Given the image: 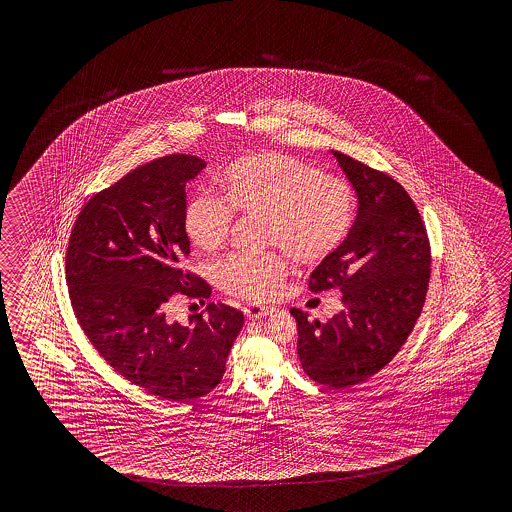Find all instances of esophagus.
Segmentation results:
<instances>
[{
  "mask_svg": "<svg viewBox=\"0 0 512 512\" xmlns=\"http://www.w3.org/2000/svg\"><path fill=\"white\" fill-rule=\"evenodd\" d=\"M243 313L249 320H256V318H263V316L271 315L272 307H263V305L251 304L243 307Z\"/></svg>",
  "mask_w": 512,
  "mask_h": 512,
  "instance_id": "obj_1",
  "label": "esophagus"
}]
</instances>
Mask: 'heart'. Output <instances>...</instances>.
<instances>
[{
	"instance_id": "b5f03b06",
	"label": "heart",
	"mask_w": 512,
	"mask_h": 512,
	"mask_svg": "<svg viewBox=\"0 0 512 512\" xmlns=\"http://www.w3.org/2000/svg\"><path fill=\"white\" fill-rule=\"evenodd\" d=\"M221 192L199 188L186 199L183 229L199 251L216 252L229 241L238 212L261 216L263 240L294 260L316 265L344 243L355 218L346 181L283 153H251L227 164ZM289 274L283 252H234L216 265L219 289L254 304L269 302Z\"/></svg>"
}]
</instances>
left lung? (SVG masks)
<instances>
[{
	"instance_id": "8db88e82",
	"label": "left lung",
	"mask_w": 512,
	"mask_h": 512,
	"mask_svg": "<svg viewBox=\"0 0 512 512\" xmlns=\"http://www.w3.org/2000/svg\"><path fill=\"white\" fill-rule=\"evenodd\" d=\"M359 197L348 238L316 267L309 289L342 291L327 322L293 307L296 351L305 373L329 388L370 379L403 348L425 305L430 241L412 197L392 175L333 152Z\"/></svg>"
}]
</instances>
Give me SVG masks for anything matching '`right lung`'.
<instances>
[{
  "mask_svg": "<svg viewBox=\"0 0 512 512\" xmlns=\"http://www.w3.org/2000/svg\"><path fill=\"white\" fill-rule=\"evenodd\" d=\"M205 166L172 153L131 170L82 207L66 251L69 300L93 348L126 381L174 403L218 386L245 320L225 304H208L188 326L166 315L174 296H210L181 265L185 186Z\"/></svg>",
  "mask_w": 512,
  "mask_h": 512,
  "instance_id": "right-lung-1",
  "label": "right lung"
}]
</instances>
